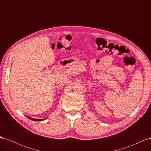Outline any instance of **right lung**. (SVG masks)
<instances>
[{
    "instance_id": "right-lung-1",
    "label": "right lung",
    "mask_w": 151,
    "mask_h": 151,
    "mask_svg": "<svg viewBox=\"0 0 151 151\" xmlns=\"http://www.w3.org/2000/svg\"><path fill=\"white\" fill-rule=\"evenodd\" d=\"M27 117H28L29 119H30V120H33V121H42V120H44L45 119H35V118H30V117H29V116H26Z\"/></svg>"
}]
</instances>
